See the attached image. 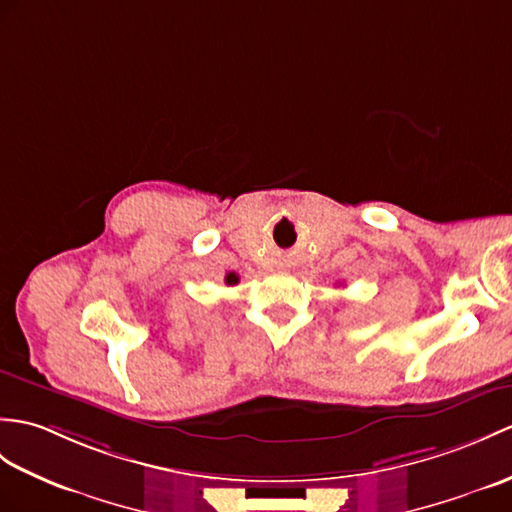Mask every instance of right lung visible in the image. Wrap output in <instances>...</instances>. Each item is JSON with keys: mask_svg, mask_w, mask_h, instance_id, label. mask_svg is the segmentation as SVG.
I'll list each match as a JSON object with an SVG mask.
<instances>
[{"mask_svg": "<svg viewBox=\"0 0 512 512\" xmlns=\"http://www.w3.org/2000/svg\"><path fill=\"white\" fill-rule=\"evenodd\" d=\"M237 281H240V279H237V275H235V272H229V275H227V277H224V283H227V285H235Z\"/></svg>", "mask_w": 512, "mask_h": 512, "instance_id": "right-lung-1", "label": "right lung"}]
</instances>
